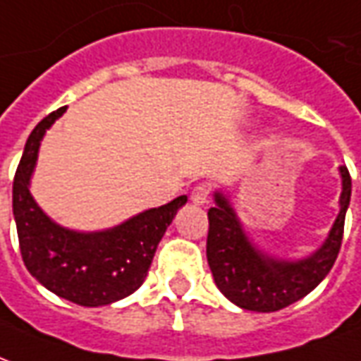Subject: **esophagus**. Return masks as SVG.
I'll use <instances>...</instances> for the list:
<instances>
[{
  "instance_id": "34e87169",
  "label": "esophagus",
  "mask_w": 361,
  "mask_h": 361,
  "mask_svg": "<svg viewBox=\"0 0 361 361\" xmlns=\"http://www.w3.org/2000/svg\"><path fill=\"white\" fill-rule=\"evenodd\" d=\"M190 200L196 206H206L207 202H209V188H207V184H198V186H194V190H192L190 194Z\"/></svg>"
}]
</instances>
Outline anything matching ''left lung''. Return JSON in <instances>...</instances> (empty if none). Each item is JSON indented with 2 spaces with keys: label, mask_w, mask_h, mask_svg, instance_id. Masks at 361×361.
<instances>
[{
  "label": "left lung",
  "mask_w": 361,
  "mask_h": 361,
  "mask_svg": "<svg viewBox=\"0 0 361 361\" xmlns=\"http://www.w3.org/2000/svg\"><path fill=\"white\" fill-rule=\"evenodd\" d=\"M343 178L341 212L327 238L314 254L300 259H279L250 240L228 196L215 190V206L207 212V264L213 281L233 304L250 312H277L314 290L335 264L344 233V217L350 206L352 178L338 167Z\"/></svg>",
  "instance_id": "8db88e82"
}]
</instances>
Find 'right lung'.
I'll return each mask as SVG.
<instances>
[{
  "instance_id": "right-lung-1",
  "label": "right lung",
  "mask_w": 361,
  "mask_h": 361,
  "mask_svg": "<svg viewBox=\"0 0 361 361\" xmlns=\"http://www.w3.org/2000/svg\"><path fill=\"white\" fill-rule=\"evenodd\" d=\"M65 113H49L28 136L13 180V215L26 269L40 285L78 306L97 307L126 298L148 275L157 244L186 196L134 215L105 231H73L49 219L30 194L44 134Z\"/></svg>"
}]
</instances>
